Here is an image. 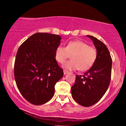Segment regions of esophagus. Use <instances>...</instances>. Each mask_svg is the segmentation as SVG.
I'll return each mask as SVG.
<instances>
[{
    "label": "esophagus",
    "mask_w": 126,
    "mask_h": 126,
    "mask_svg": "<svg viewBox=\"0 0 126 126\" xmlns=\"http://www.w3.org/2000/svg\"><path fill=\"white\" fill-rule=\"evenodd\" d=\"M63 73H64V75H66V74H67V73H69V72L67 71V70H63Z\"/></svg>",
    "instance_id": "esophagus-1"
}]
</instances>
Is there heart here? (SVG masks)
<instances>
[{
  "mask_svg": "<svg viewBox=\"0 0 126 126\" xmlns=\"http://www.w3.org/2000/svg\"><path fill=\"white\" fill-rule=\"evenodd\" d=\"M70 55L72 60L64 63V68L68 70L79 69L81 71H85L90 69L95 63L97 51L84 41L75 40L69 42L66 47L58 46L55 51L56 60L62 64L64 63Z\"/></svg>",
  "mask_w": 126,
  "mask_h": 126,
  "instance_id": "obj_1",
  "label": "heart"
}]
</instances>
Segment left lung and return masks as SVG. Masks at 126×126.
Masks as SVG:
<instances>
[{
  "label": "left lung",
  "mask_w": 126,
  "mask_h": 126,
  "mask_svg": "<svg viewBox=\"0 0 126 126\" xmlns=\"http://www.w3.org/2000/svg\"><path fill=\"white\" fill-rule=\"evenodd\" d=\"M87 36L94 42L97 57L89 70L83 75H76L71 88L72 97L83 107L92 106L105 94L110 83L112 67L110 53L104 43L93 36Z\"/></svg>",
  "instance_id": "obj_1"
}]
</instances>
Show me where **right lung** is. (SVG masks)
<instances>
[{"instance_id":"obj_1","label":"right lung","mask_w":126,"mask_h":126,"mask_svg":"<svg viewBox=\"0 0 126 126\" xmlns=\"http://www.w3.org/2000/svg\"><path fill=\"white\" fill-rule=\"evenodd\" d=\"M60 40L59 35L38 32L19 47L14 64L16 83L22 95L32 104L50 101L55 85L63 77V69L55 59Z\"/></svg>"}]
</instances>
